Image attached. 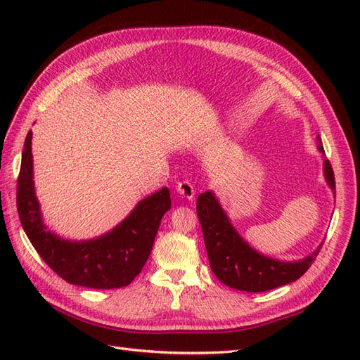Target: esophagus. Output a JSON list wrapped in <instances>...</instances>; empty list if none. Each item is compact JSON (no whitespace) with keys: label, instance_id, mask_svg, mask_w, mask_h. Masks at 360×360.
<instances>
[{"label":"esophagus","instance_id":"1","mask_svg":"<svg viewBox=\"0 0 360 360\" xmlns=\"http://www.w3.org/2000/svg\"><path fill=\"white\" fill-rule=\"evenodd\" d=\"M177 192H179V195L180 197H183V198H186V200H192L193 198V195H195V188L192 186V183H189V181H180L179 184H177Z\"/></svg>","mask_w":360,"mask_h":360}]
</instances>
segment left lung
Masks as SVG:
<instances>
[{
	"instance_id": "8db88e82",
	"label": "left lung",
	"mask_w": 360,
	"mask_h": 360,
	"mask_svg": "<svg viewBox=\"0 0 360 360\" xmlns=\"http://www.w3.org/2000/svg\"><path fill=\"white\" fill-rule=\"evenodd\" d=\"M319 150L324 153L321 138ZM323 174L335 195V177L330 162L323 160ZM197 213L202 228L210 267L216 278L234 290L259 292L297 281L309 269L323 243L311 255L297 261H282L258 252L237 233L230 217L212 191L198 195Z\"/></svg>"
}]
</instances>
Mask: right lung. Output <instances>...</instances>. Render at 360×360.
<instances>
[{"label": "right lung", "mask_w": 360, "mask_h": 360, "mask_svg": "<svg viewBox=\"0 0 360 360\" xmlns=\"http://www.w3.org/2000/svg\"><path fill=\"white\" fill-rule=\"evenodd\" d=\"M30 130L18 179L20 224L43 261L69 284L96 290L126 287L139 275L153 248L163 214L171 209L168 188L141 200L124 219L90 240H68L48 230L34 189Z\"/></svg>", "instance_id": "add662e5"}]
</instances>
